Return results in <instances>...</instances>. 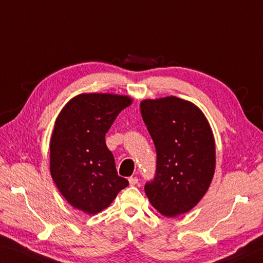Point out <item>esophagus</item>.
I'll return each mask as SVG.
<instances>
[{
  "instance_id": "34e87169",
  "label": "esophagus",
  "mask_w": 263,
  "mask_h": 263,
  "mask_svg": "<svg viewBox=\"0 0 263 263\" xmlns=\"http://www.w3.org/2000/svg\"><path fill=\"white\" fill-rule=\"evenodd\" d=\"M139 181V179L137 177H131L128 178V182H130L131 186H135V184H137Z\"/></svg>"
}]
</instances>
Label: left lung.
I'll return each instance as SVG.
<instances>
[{"mask_svg": "<svg viewBox=\"0 0 263 263\" xmlns=\"http://www.w3.org/2000/svg\"><path fill=\"white\" fill-rule=\"evenodd\" d=\"M140 110L157 156L146 195L165 217L186 213L208 192L214 174L215 146L206 118L177 97L143 100Z\"/></svg>", "mask_w": 263, "mask_h": 263, "instance_id": "left-lung-1", "label": "left lung"}]
</instances>
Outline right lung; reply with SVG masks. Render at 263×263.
<instances>
[{"label":"right lung","instance_id":"obj_1","mask_svg":"<svg viewBox=\"0 0 263 263\" xmlns=\"http://www.w3.org/2000/svg\"><path fill=\"white\" fill-rule=\"evenodd\" d=\"M131 104L125 96L86 93L73 98L59 114L50 143V171L61 195L87 214L100 212L128 186L117 174L105 136Z\"/></svg>","mask_w":263,"mask_h":263}]
</instances>
